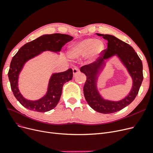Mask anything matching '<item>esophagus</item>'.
Here are the masks:
<instances>
[{
	"label": "esophagus",
	"instance_id": "esophagus-1",
	"mask_svg": "<svg viewBox=\"0 0 153 153\" xmlns=\"http://www.w3.org/2000/svg\"><path fill=\"white\" fill-rule=\"evenodd\" d=\"M73 74H74V75H76L77 73H79V72H80V71H79V69L77 68H74L73 69Z\"/></svg>",
	"mask_w": 153,
	"mask_h": 153
}]
</instances>
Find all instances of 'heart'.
Wrapping results in <instances>:
<instances>
[{"mask_svg": "<svg viewBox=\"0 0 153 153\" xmlns=\"http://www.w3.org/2000/svg\"><path fill=\"white\" fill-rule=\"evenodd\" d=\"M104 48L105 45L102 40L89 38L73 45L71 48V52L74 57H82L89 53V57L94 59L101 54Z\"/></svg>", "mask_w": 153, "mask_h": 153, "instance_id": "1", "label": "heart"}]
</instances>
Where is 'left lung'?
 <instances>
[{"label":"left lung","instance_id":"left-lung-1","mask_svg":"<svg viewBox=\"0 0 153 153\" xmlns=\"http://www.w3.org/2000/svg\"><path fill=\"white\" fill-rule=\"evenodd\" d=\"M108 41V48L102 52V57L97 62L83 65L81 71L87 76L83 91L86 101L97 112L103 114L114 113L131 104L138 94L143 80V63L137 53L130 45L117 37L108 34H96ZM117 55L127 68L134 80L133 88L128 96L119 102L105 100L96 88L97 75L103 66L104 59Z\"/></svg>","mask_w":153,"mask_h":153}]
</instances>
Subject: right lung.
Segmentation results:
<instances>
[{
	"mask_svg": "<svg viewBox=\"0 0 153 153\" xmlns=\"http://www.w3.org/2000/svg\"><path fill=\"white\" fill-rule=\"evenodd\" d=\"M72 39L71 36L58 33L44 35L26 43L13 57L8 77L13 94L24 107L34 111L44 112L54 109L57 105L61 96L63 85L72 78V69L53 74L50 79L47 94L42 98L34 101L27 100L20 93L18 88L19 75L24 64L29 59L43 51L59 52L63 46Z\"/></svg>",
	"mask_w": 153,
	"mask_h": 153,
	"instance_id": "right-lung-1",
	"label": "right lung"
}]
</instances>
